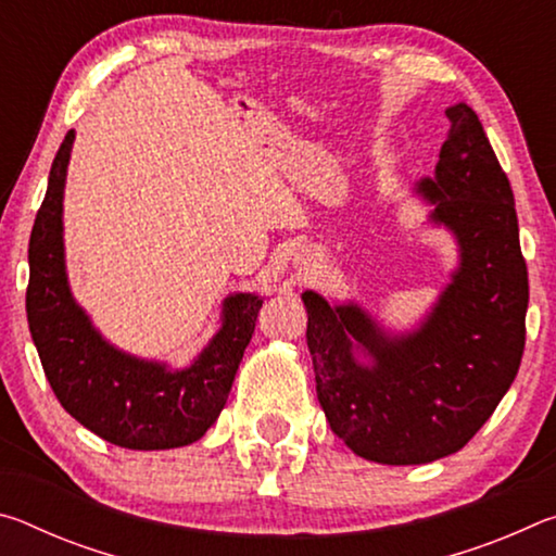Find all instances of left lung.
I'll use <instances>...</instances> for the list:
<instances>
[{"label": "left lung", "instance_id": "obj_1", "mask_svg": "<svg viewBox=\"0 0 556 556\" xmlns=\"http://www.w3.org/2000/svg\"><path fill=\"white\" fill-rule=\"evenodd\" d=\"M437 178L419 191L431 220L454 230L460 265L419 331L388 338L355 304L304 291L316 394L333 434L357 456L390 466L429 464L464 448L510 390L525 351L530 285L510 181L481 119L446 110ZM363 344L370 369L352 355Z\"/></svg>", "mask_w": 556, "mask_h": 556}]
</instances>
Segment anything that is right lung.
<instances>
[{
	"label": "right lung",
	"mask_w": 556,
	"mask_h": 556,
	"mask_svg": "<svg viewBox=\"0 0 556 556\" xmlns=\"http://www.w3.org/2000/svg\"><path fill=\"white\" fill-rule=\"evenodd\" d=\"M73 139L71 129L53 159L29 240L26 316L43 372L63 409L110 444L135 451L193 444L228 402L262 299H225L223 328L186 370L172 372L102 341L65 279L61 213Z\"/></svg>",
	"instance_id": "add662e5"
}]
</instances>
